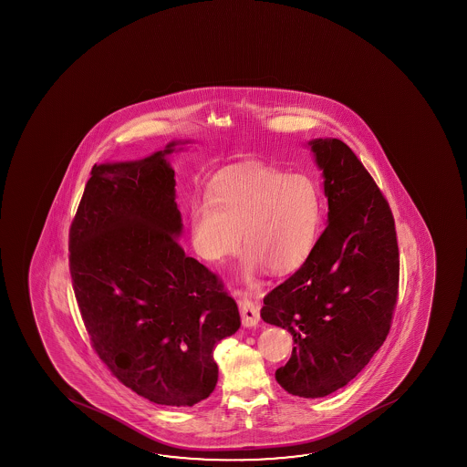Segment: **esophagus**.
Wrapping results in <instances>:
<instances>
[{
  "label": "esophagus",
  "mask_w": 467,
  "mask_h": 467,
  "mask_svg": "<svg viewBox=\"0 0 467 467\" xmlns=\"http://www.w3.org/2000/svg\"><path fill=\"white\" fill-rule=\"evenodd\" d=\"M237 305H239V311H241L243 326H245V327L257 326V322L260 319L259 305L253 301V299L247 298V296H241L239 301H237Z\"/></svg>",
  "instance_id": "obj_1"
}]
</instances>
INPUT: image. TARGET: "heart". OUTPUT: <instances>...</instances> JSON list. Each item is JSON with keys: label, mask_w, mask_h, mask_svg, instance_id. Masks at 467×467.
I'll return each mask as SVG.
<instances>
[{"label": "heart", "mask_w": 467, "mask_h": 467, "mask_svg": "<svg viewBox=\"0 0 467 467\" xmlns=\"http://www.w3.org/2000/svg\"><path fill=\"white\" fill-rule=\"evenodd\" d=\"M322 222L321 187L305 172L244 164L222 177L191 208L192 244L208 262L236 253L241 234L245 278L298 268L313 251Z\"/></svg>", "instance_id": "1"}]
</instances>
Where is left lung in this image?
<instances>
[{
  "mask_svg": "<svg viewBox=\"0 0 467 467\" xmlns=\"http://www.w3.org/2000/svg\"><path fill=\"white\" fill-rule=\"evenodd\" d=\"M309 145L324 174L329 223L305 264L267 293L260 316L293 336L278 384L316 399L352 381L389 334L399 247L389 203L357 154L337 138Z\"/></svg>",
  "mask_w": 467,
  "mask_h": 467,
  "instance_id": "1",
  "label": "left lung"
}]
</instances>
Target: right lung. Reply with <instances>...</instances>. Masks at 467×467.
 <instances>
[{
	"mask_svg": "<svg viewBox=\"0 0 467 467\" xmlns=\"http://www.w3.org/2000/svg\"><path fill=\"white\" fill-rule=\"evenodd\" d=\"M164 151L91 171L69 226V274L92 348L154 404L192 407L218 381L213 352L239 329L220 276L185 255Z\"/></svg>",
	"mask_w": 467,
	"mask_h": 467,
	"instance_id": "right-lung-1",
	"label": "right lung"
}]
</instances>
